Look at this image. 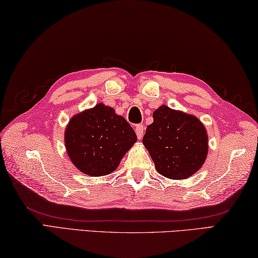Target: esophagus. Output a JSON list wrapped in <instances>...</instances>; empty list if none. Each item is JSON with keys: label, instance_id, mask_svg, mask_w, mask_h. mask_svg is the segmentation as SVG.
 Segmentation results:
<instances>
[{"label": "esophagus", "instance_id": "obj_1", "mask_svg": "<svg viewBox=\"0 0 258 258\" xmlns=\"http://www.w3.org/2000/svg\"><path fill=\"white\" fill-rule=\"evenodd\" d=\"M135 132H136V135L138 139H142V137L144 136V125L143 124H137L136 128H135Z\"/></svg>", "mask_w": 258, "mask_h": 258}]
</instances>
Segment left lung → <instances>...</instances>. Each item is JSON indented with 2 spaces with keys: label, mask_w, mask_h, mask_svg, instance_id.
Returning a JSON list of instances; mask_svg holds the SVG:
<instances>
[{
  "label": "left lung",
  "mask_w": 258,
  "mask_h": 258,
  "mask_svg": "<svg viewBox=\"0 0 258 258\" xmlns=\"http://www.w3.org/2000/svg\"><path fill=\"white\" fill-rule=\"evenodd\" d=\"M143 144L149 151L160 175L170 179H186L196 174L208 155V134L204 123L192 114L161 105L153 112Z\"/></svg>",
  "instance_id": "left-lung-1"
}]
</instances>
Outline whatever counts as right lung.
<instances>
[{
  "mask_svg": "<svg viewBox=\"0 0 258 258\" xmlns=\"http://www.w3.org/2000/svg\"><path fill=\"white\" fill-rule=\"evenodd\" d=\"M64 142L71 162L84 175L111 174L137 142V136L115 109L98 103L75 114L66 125Z\"/></svg>",
  "mask_w": 258,
  "mask_h": 258,
  "instance_id": "obj_1",
  "label": "right lung"
}]
</instances>
